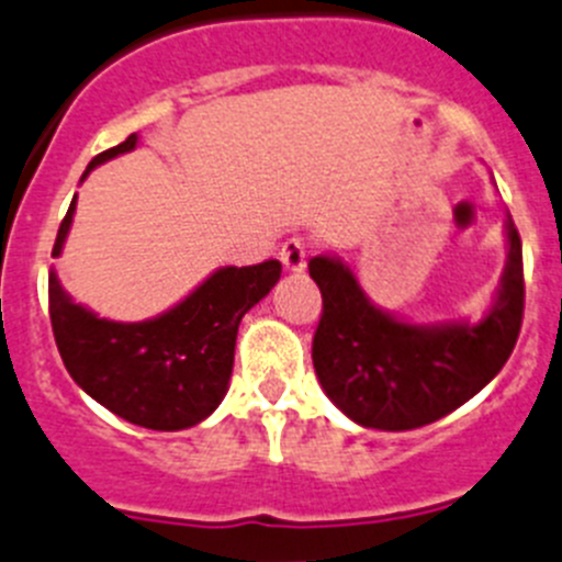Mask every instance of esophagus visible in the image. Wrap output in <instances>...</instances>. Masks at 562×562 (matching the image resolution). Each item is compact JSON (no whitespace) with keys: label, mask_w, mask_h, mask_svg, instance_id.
Listing matches in <instances>:
<instances>
[{"label":"esophagus","mask_w":562,"mask_h":562,"mask_svg":"<svg viewBox=\"0 0 562 562\" xmlns=\"http://www.w3.org/2000/svg\"><path fill=\"white\" fill-rule=\"evenodd\" d=\"M280 260H282V266H285V271H291V274L305 271L307 240L305 238H288L280 249Z\"/></svg>","instance_id":"obj_1"}]
</instances>
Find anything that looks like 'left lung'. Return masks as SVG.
Listing matches in <instances>:
<instances>
[{
  "label": "left lung",
  "instance_id": "obj_1",
  "mask_svg": "<svg viewBox=\"0 0 562 562\" xmlns=\"http://www.w3.org/2000/svg\"><path fill=\"white\" fill-rule=\"evenodd\" d=\"M322 291L313 366L329 400L363 427L416 429L458 411L502 371L521 333V238L507 218V266L499 296L480 324L400 322L366 299L349 266L313 257Z\"/></svg>",
  "mask_w": 562,
  "mask_h": 562
}]
</instances>
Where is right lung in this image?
<instances>
[{
  "label": "right lung",
  "instance_id": "1",
  "mask_svg": "<svg viewBox=\"0 0 562 562\" xmlns=\"http://www.w3.org/2000/svg\"><path fill=\"white\" fill-rule=\"evenodd\" d=\"M135 144L138 135H130L124 144L93 157L88 171L135 149ZM71 216L75 202L57 229L52 257L60 255ZM280 274V260L240 269L227 266L169 313L138 324L93 316L75 305L57 277L49 274V318L57 352L71 380L124 422L162 432L193 427L224 400L240 318L277 285Z\"/></svg>",
  "mask_w": 562,
  "mask_h": 562
}]
</instances>
